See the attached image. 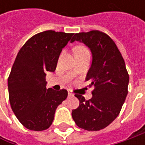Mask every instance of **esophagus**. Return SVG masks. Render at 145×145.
Returning a JSON list of instances; mask_svg holds the SVG:
<instances>
[{
	"label": "esophagus",
	"mask_w": 145,
	"mask_h": 145,
	"mask_svg": "<svg viewBox=\"0 0 145 145\" xmlns=\"http://www.w3.org/2000/svg\"><path fill=\"white\" fill-rule=\"evenodd\" d=\"M68 93H69V97H72V96H74V94H73V93L72 92V91H71V90H68Z\"/></svg>",
	"instance_id": "34e87169"
}]
</instances>
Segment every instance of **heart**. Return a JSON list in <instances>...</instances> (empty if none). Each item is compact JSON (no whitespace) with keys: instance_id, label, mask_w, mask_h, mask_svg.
I'll return each instance as SVG.
<instances>
[{"instance_id":"1","label":"heart","mask_w":145,"mask_h":145,"mask_svg":"<svg viewBox=\"0 0 145 145\" xmlns=\"http://www.w3.org/2000/svg\"><path fill=\"white\" fill-rule=\"evenodd\" d=\"M85 50H87V49L86 48H83V47H78V48H76L75 52H81V51H85Z\"/></svg>"}]
</instances>
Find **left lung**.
Here are the masks:
<instances>
[{"label": "left lung", "instance_id": "1", "mask_svg": "<svg viewBox=\"0 0 145 145\" xmlns=\"http://www.w3.org/2000/svg\"><path fill=\"white\" fill-rule=\"evenodd\" d=\"M83 42L92 53V64L86 81L93 86V97L86 100L80 94L79 106L72 110L76 124L87 131H99L114 121L120 114L127 95L129 75L116 44L99 31L75 34L71 42Z\"/></svg>", "mask_w": 145, "mask_h": 145}]
</instances>
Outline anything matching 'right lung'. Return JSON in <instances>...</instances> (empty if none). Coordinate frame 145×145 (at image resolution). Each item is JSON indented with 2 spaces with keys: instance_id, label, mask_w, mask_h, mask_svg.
Returning <instances> with one entry per match:
<instances>
[{
  "instance_id": "right-lung-1",
  "label": "right lung",
  "mask_w": 145,
  "mask_h": 145,
  "mask_svg": "<svg viewBox=\"0 0 145 145\" xmlns=\"http://www.w3.org/2000/svg\"><path fill=\"white\" fill-rule=\"evenodd\" d=\"M74 34L46 31L28 39L17 55L8 78L9 103L20 123L43 131L52 123L56 110L68 91L47 89L46 72H55L62 49Z\"/></svg>"
}]
</instances>
